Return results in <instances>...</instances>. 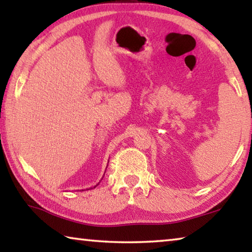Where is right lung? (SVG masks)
<instances>
[{
  "instance_id": "obj_1",
  "label": "right lung",
  "mask_w": 252,
  "mask_h": 252,
  "mask_svg": "<svg viewBox=\"0 0 252 252\" xmlns=\"http://www.w3.org/2000/svg\"><path fill=\"white\" fill-rule=\"evenodd\" d=\"M97 185H98V184H96V185H95V186H94V187H96V186H97Z\"/></svg>"
}]
</instances>
